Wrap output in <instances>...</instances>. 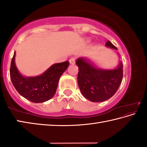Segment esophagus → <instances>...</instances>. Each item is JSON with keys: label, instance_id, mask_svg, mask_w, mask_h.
<instances>
[{"label": "esophagus", "instance_id": "34e87169", "mask_svg": "<svg viewBox=\"0 0 147 147\" xmlns=\"http://www.w3.org/2000/svg\"><path fill=\"white\" fill-rule=\"evenodd\" d=\"M69 63H70L72 65H73V64L75 63V58H71L70 59H69Z\"/></svg>", "mask_w": 147, "mask_h": 147}]
</instances>
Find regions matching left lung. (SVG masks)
Here are the masks:
<instances>
[{"label":"left lung","instance_id":"1","mask_svg":"<svg viewBox=\"0 0 147 147\" xmlns=\"http://www.w3.org/2000/svg\"><path fill=\"white\" fill-rule=\"evenodd\" d=\"M106 45L117 49L109 41ZM78 84L84 97L94 102L105 101L113 96L118 90L123 76V65L120 62L117 68L102 70L94 67L85 58H78Z\"/></svg>","mask_w":147,"mask_h":147}]
</instances>
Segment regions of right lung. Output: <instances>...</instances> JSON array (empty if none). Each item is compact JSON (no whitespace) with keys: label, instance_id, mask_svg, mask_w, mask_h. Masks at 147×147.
Masks as SVG:
<instances>
[{"label":"right lung","instance_id":"1","mask_svg":"<svg viewBox=\"0 0 147 147\" xmlns=\"http://www.w3.org/2000/svg\"><path fill=\"white\" fill-rule=\"evenodd\" d=\"M15 56L10 66V78L17 92L28 100L41 103L50 100L56 93L59 78L67 69L68 61L54 64L41 75L35 77L22 76L15 64Z\"/></svg>","mask_w":147,"mask_h":147}]
</instances>
